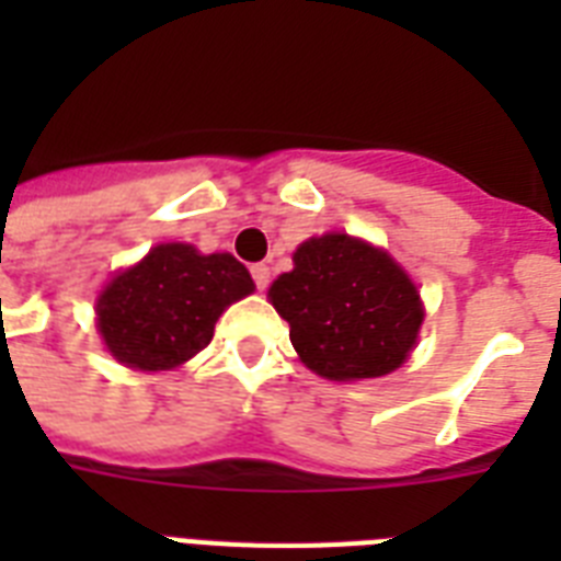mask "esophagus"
<instances>
[{
	"label": "esophagus",
	"mask_w": 561,
	"mask_h": 561,
	"mask_svg": "<svg viewBox=\"0 0 561 561\" xmlns=\"http://www.w3.org/2000/svg\"><path fill=\"white\" fill-rule=\"evenodd\" d=\"M250 273H253V282L259 290H264L267 285H271V267H267V264H253Z\"/></svg>",
	"instance_id": "esophagus-1"
}]
</instances>
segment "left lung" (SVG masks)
<instances>
[{
  "mask_svg": "<svg viewBox=\"0 0 561 561\" xmlns=\"http://www.w3.org/2000/svg\"><path fill=\"white\" fill-rule=\"evenodd\" d=\"M290 343L329 381L381 378L416 346L425 308L401 264L346 232L308 238L267 290Z\"/></svg>",
  "mask_w": 561,
  "mask_h": 561,
  "instance_id": "8db88e82",
  "label": "left lung"
}]
</instances>
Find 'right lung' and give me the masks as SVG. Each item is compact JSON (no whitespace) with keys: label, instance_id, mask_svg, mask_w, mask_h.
Returning <instances> with one entry per match:
<instances>
[{"label":"right lung","instance_id":"add662e5","mask_svg":"<svg viewBox=\"0 0 561 561\" xmlns=\"http://www.w3.org/2000/svg\"><path fill=\"white\" fill-rule=\"evenodd\" d=\"M253 290L250 271L236 255H203L178 241L157 244L104 285L95 323L118 364L160 373L209 346L218 317Z\"/></svg>","mask_w":561,"mask_h":561}]
</instances>
